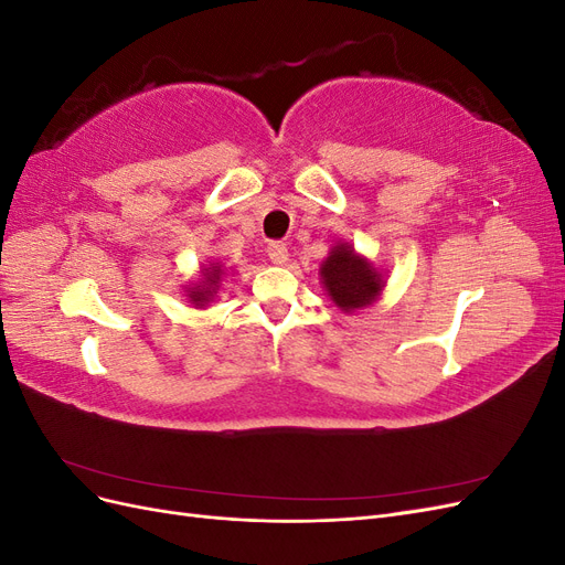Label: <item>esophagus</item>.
Returning <instances> with one entry per match:
<instances>
[{"mask_svg": "<svg viewBox=\"0 0 565 565\" xmlns=\"http://www.w3.org/2000/svg\"><path fill=\"white\" fill-rule=\"evenodd\" d=\"M268 256H270L273 264H278V266L287 264V259H289L287 245L285 243H268Z\"/></svg>", "mask_w": 565, "mask_h": 565, "instance_id": "34e87169", "label": "esophagus"}]
</instances>
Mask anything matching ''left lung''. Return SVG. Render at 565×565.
Masks as SVG:
<instances>
[{"instance_id":"obj_1","label":"left lung","mask_w":565,"mask_h":565,"mask_svg":"<svg viewBox=\"0 0 565 565\" xmlns=\"http://www.w3.org/2000/svg\"><path fill=\"white\" fill-rule=\"evenodd\" d=\"M320 282L341 311L353 313L377 301L386 280L384 270L374 268L349 243H339L320 264Z\"/></svg>"}]
</instances>
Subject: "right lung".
Segmentation results:
<instances>
[{"instance_id": "add662e5", "label": "right lung", "mask_w": 565, "mask_h": 565, "mask_svg": "<svg viewBox=\"0 0 565 565\" xmlns=\"http://www.w3.org/2000/svg\"><path fill=\"white\" fill-rule=\"evenodd\" d=\"M221 278H224V268H221V264H210L202 268V278L185 289V297L191 299V303L195 306V309H204L214 297H216V289L221 285Z\"/></svg>"}]
</instances>
